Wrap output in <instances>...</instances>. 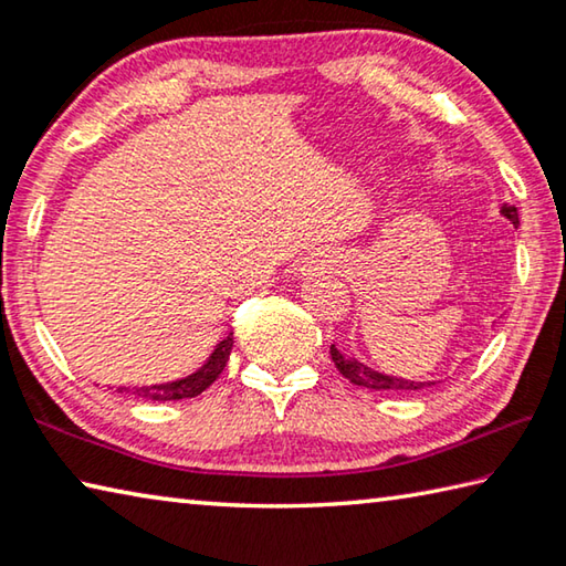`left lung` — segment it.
<instances>
[{"label": "left lung", "instance_id": "left-lung-1", "mask_svg": "<svg viewBox=\"0 0 566 566\" xmlns=\"http://www.w3.org/2000/svg\"><path fill=\"white\" fill-rule=\"evenodd\" d=\"M502 214L510 219V222L516 227L520 224V214H516V207H502ZM332 359L337 364V369L342 371L344 379H349L352 385L364 387V389H377V391H419L437 385V381H415V379H405V377H391L385 375V371H377L367 367V364L354 359V357H344V354L337 349V344H332Z\"/></svg>", "mask_w": 566, "mask_h": 566}]
</instances>
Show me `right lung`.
<instances>
[{
    "label": "right lung",
    "instance_id": "obj_1",
    "mask_svg": "<svg viewBox=\"0 0 566 566\" xmlns=\"http://www.w3.org/2000/svg\"><path fill=\"white\" fill-rule=\"evenodd\" d=\"M234 347V334L229 332L227 337L217 344L214 352L209 354V359L199 367L197 371H191L189 377H181L175 381H165V385H151V387H119V391H132L134 397L147 399V401H175V399H191L212 385V381L222 375V369L227 367L229 352Z\"/></svg>",
    "mask_w": 566,
    "mask_h": 566
}]
</instances>
